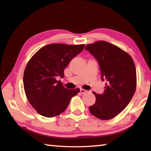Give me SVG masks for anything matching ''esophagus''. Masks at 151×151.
I'll use <instances>...</instances> for the list:
<instances>
[{
	"instance_id": "esophagus-1",
	"label": "esophagus",
	"mask_w": 151,
	"mask_h": 151,
	"mask_svg": "<svg viewBox=\"0 0 151 151\" xmlns=\"http://www.w3.org/2000/svg\"><path fill=\"white\" fill-rule=\"evenodd\" d=\"M86 92H87V91L85 90V89H81V93H82V94L86 93Z\"/></svg>"
}]
</instances>
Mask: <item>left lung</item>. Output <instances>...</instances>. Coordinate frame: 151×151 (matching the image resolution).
<instances>
[{
  "label": "left lung",
  "instance_id": "left-lung-1",
  "mask_svg": "<svg viewBox=\"0 0 151 151\" xmlns=\"http://www.w3.org/2000/svg\"><path fill=\"white\" fill-rule=\"evenodd\" d=\"M85 49L97 60L104 91L95 95L91 114L102 120L115 117L129 104L136 88V70L132 58L118 47L104 41L87 45Z\"/></svg>",
  "mask_w": 151,
  "mask_h": 151
}]
</instances>
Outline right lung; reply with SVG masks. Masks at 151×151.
<instances>
[{"mask_svg":"<svg viewBox=\"0 0 151 151\" xmlns=\"http://www.w3.org/2000/svg\"><path fill=\"white\" fill-rule=\"evenodd\" d=\"M84 46L50 44L40 49L28 62L24 72V89L28 101L38 114L47 117L57 116L80 91L79 88H65L56 78L63 77L64 69Z\"/></svg>","mask_w":151,"mask_h":151,"instance_id":"1","label":"right lung"}]
</instances>
